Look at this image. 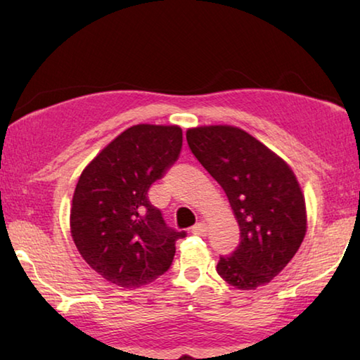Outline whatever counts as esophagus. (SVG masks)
Masks as SVG:
<instances>
[{"label":"esophagus","instance_id":"1","mask_svg":"<svg viewBox=\"0 0 360 360\" xmlns=\"http://www.w3.org/2000/svg\"><path fill=\"white\" fill-rule=\"evenodd\" d=\"M206 231H208V227H206L205 222H198L197 225H193V229H192V233L200 235V236H205Z\"/></svg>","mask_w":360,"mask_h":360}]
</instances>
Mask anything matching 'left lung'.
<instances>
[{
	"label": "left lung",
	"instance_id": "left-lung-1",
	"mask_svg": "<svg viewBox=\"0 0 360 360\" xmlns=\"http://www.w3.org/2000/svg\"><path fill=\"white\" fill-rule=\"evenodd\" d=\"M188 148L224 188L241 241L217 273L254 290L283 271L307 233V206L292 168L259 139L231 125L188 129Z\"/></svg>",
	"mask_w": 360,
	"mask_h": 360
}]
</instances>
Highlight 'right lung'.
Instances as JSON below:
<instances>
[{"label":"right lung","mask_w":360,"mask_h":360,"mask_svg":"<svg viewBox=\"0 0 360 360\" xmlns=\"http://www.w3.org/2000/svg\"><path fill=\"white\" fill-rule=\"evenodd\" d=\"M178 125H133L112 139L79 178L70 227L82 259L106 281L130 289L149 284L172 265L176 240L150 205L152 182L178 160Z\"/></svg>","instance_id":"obj_1"}]
</instances>
